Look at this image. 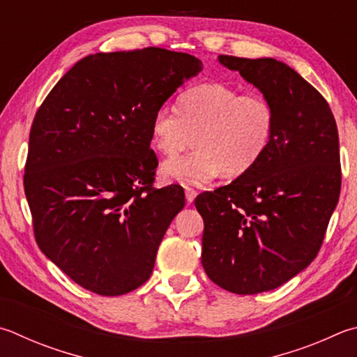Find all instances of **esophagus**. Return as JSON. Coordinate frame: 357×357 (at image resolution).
<instances>
[{
	"label": "esophagus",
	"instance_id": "1",
	"mask_svg": "<svg viewBox=\"0 0 357 357\" xmlns=\"http://www.w3.org/2000/svg\"><path fill=\"white\" fill-rule=\"evenodd\" d=\"M195 197H197V190L189 189V187H187V189H185V199H187V203L192 204L193 199H195Z\"/></svg>",
	"mask_w": 357,
	"mask_h": 357
}]
</instances>
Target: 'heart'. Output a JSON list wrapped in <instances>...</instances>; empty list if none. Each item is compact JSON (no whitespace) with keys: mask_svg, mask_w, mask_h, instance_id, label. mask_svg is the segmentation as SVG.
<instances>
[{"mask_svg":"<svg viewBox=\"0 0 357 357\" xmlns=\"http://www.w3.org/2000/svg\"><path fill=\"white\" fill-rule=\"evenodd\" d=\"M275 107L262 93L223 82L197 84L178 98V111L162 106L153 115L151 140L165 156H176L190 144L187 156L164 162L162 176L184 185H201L220 173L237 178L255 167L275 132Z\"/></svg>","mask_w":357,"mask_h":357,"instance_id":"1","label":"heart"}]
</instances>
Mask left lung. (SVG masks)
<instances>
[{
  "label": "left lung",
  "instance_id": "8db88e82",
  "mask_svg": "<svg viewBox=\"0 0 357 357\" xmlns=\"http://www.w3.org/2000/svg\"><path fill=\"white\" fill-rule=\"evenodd\" d=\"M218 62L261 90L276 115L257 164L195 199L206 275L255 295L282 286L319 252L340 195L339 132L326 100L284 62L223 54Z\"/></svg>",
  "mask_w": 357,
  "mask_h": 357
}]
</instances>
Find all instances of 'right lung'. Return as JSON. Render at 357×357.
Masks as SVG:
<instances>
[{
	"label": "right lung",
	"mask_w": 357,
	"mask_h": 357,
	"mask_svg": "<svg viewBox=\"0 0 357 357\" xmlns=\"http://www.w3.org/2000/svg\"><path fill=\"white\" fill-rule=\"evenodd\" d=\"M201 70L156 47L90 54L38 107L23 179L36 242L81 287L116 296L150 280L185 204L178 187H153L151 120Z\"/></svg>",
	"instance_id": "1"
}]
</instances>
